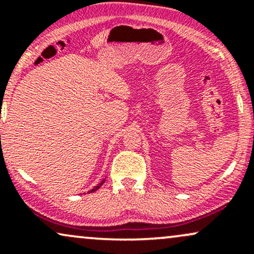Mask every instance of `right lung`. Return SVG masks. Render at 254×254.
<instances>
[{
    "mask_svg": "<svg viewBox=\"0 0 254 254\" xmlns=\"http://www.w3.org/2000/svg\"><path fill=\"white\" fill-rule=\"evenodd\" d=\"M104 182H105V179H103V180H101V182H100V183H99V184H98V185H97V186H95V188H93V189H92V190H89V191H88V193H92V192L97 191V190H98V189H99V188H100V186H101V185H103V184H104Z\"/></svg>",
    "mask_w": 254,
    "mask_h": 254,
    "instance_id": "obj_1",
    "label": "right lung"
}]
</instances>
